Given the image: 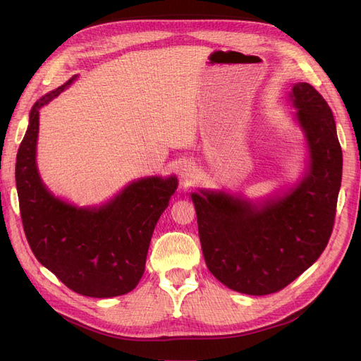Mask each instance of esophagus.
<instances>
[{
    "label": "esophagus",
    "mask_w": 361,
    "mask_h": 361,
    "mask_svg": "<svg viewBox=\"0 0 361 361\" xmlns=\"http://www.w3.org/2000/svg\"><path fill=\"white\" fill-rule=\"evenodd\" d=\"M180 174H182V178H187V176H190V167H187V169H182V170H180Z\"/></svg>",
    "instance_id": "34e87169"
}]
</instances>
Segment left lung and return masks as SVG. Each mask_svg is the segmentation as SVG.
<instances>
[{"label": "left lung", "instance_id": "obj_1", "mask_svg": "<svg viewBox=\"0 0 361 361\" xmlns=\"http://www.w3.org/2000/svg\"><path fill=\"white\" fill-rule=\"evenodd\" d=\"M310 147V171L285 197L262 207L224 192L192 194L206 267L248 295L281 290L322 255L333 232L342 147L331 108L307 82L292 89Z\"/></svg>", "mask_w": 361, "mask_h": 361}]
</instances>
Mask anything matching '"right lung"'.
<instances>
[{"mask_svg":"<svg viewBox=\"0 0 361 361\" xmlns=\"http://www.w3.org/2000/svg\"><path fill=\"white\" fill-rule=\"evenodd\" d=\"M71 82L43 96L30 113L16 157L19 211L30 248L43 267L76 293L110 298L138 285L152 233L178 179H140L99 209H78L54 197L36 169L39 111Z\"/></svg>","mask_w":361,"mask_h":361,"instance_id":"add662e5","label":"right lung"}]
</instances>
